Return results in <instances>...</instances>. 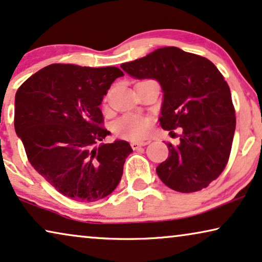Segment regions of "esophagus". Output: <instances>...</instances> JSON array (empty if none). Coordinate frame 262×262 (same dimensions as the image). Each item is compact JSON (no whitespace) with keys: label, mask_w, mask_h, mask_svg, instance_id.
I'll return each instance as SVG.
<instances>
[{"label":"esophagus","mask_w":262,"mask_h":262,"mask_svg":"<svg viewBox=\"0 0 262 262\" xmlns=\"http://www.w3.org/2000/svg\"><path fill=\"white\" fill-rule=\"evenodd\" d=\"M147 144H148L147 141H132L130 146L133 149H137L139 147H141V146H146Z\"/></svg>","instance_id":"esophagus-1"}]
</instances>
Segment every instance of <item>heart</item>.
Returning <instances> with one entry per match:
<instances>
[{"label":"heart","mask_w":262,"mask_h":262,"mask_svg":"<svg viewBox=\"0 0 262 262\" xmlns=\"http://www.w3.org/2000/svg\"><path fill=\"white\" fill-rule=\"evenodd\" d=\"M151 118L138 114L125 115L117 120L114 124V132L117 137L129 139V140H140L147 137L151 130Z\"/></svg>","instance_id":"heart-1"}]
</instances>
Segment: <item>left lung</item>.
I'll list each match as a JSON object with an SVG mask.
<instances>
[{"label":"left lung","instance_id":"1","mask_svg":"<svg viewBox=\"0 0 262 262\" xmlns=\"http://www.w3.org/2000/svg\"><path fill=\"white\" fill-rule=\"evenodd\" d=\"M121 68L135 79H155L163 90V129L182 128L180 145L157 166L162 182L181 193L206 188L228 164L236 128L224 76L210 60L176 47L157 49Z\"/></svg>","mask_w":262,"mask_h":262}]
</instances>
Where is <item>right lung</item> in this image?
<instances>
[{"label":"right lung","instance_id":"add662e5","mask_svg":"<svg viewBox=\"0 0 262 262\" xmlns=\"http://www.w3.org/2000/svg\"><path fill=\"white\" fill-rule=\"evenodd\" d=\"M117 67L91 68L54 63L30 76L15 95L14 127L34 170L58 193L80 202L107 196L120 183L124 140L104 144L99 105Z\"/></svg>","mask_w":262,"mask_h":262}]
</instances>
